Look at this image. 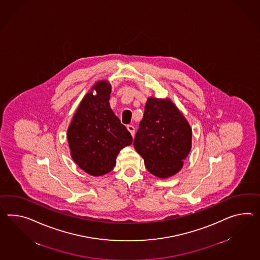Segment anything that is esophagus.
<instances>
[{
  "label": "esophagus",
  "instance_id": "obj_1",
  "mask_svg": "<svg viewBox=\"0 0 260 260\" xmlns=\"http://www.w3.org/2000/svg\"><path fill=\"white\" fill-rule=\"evenodd\" d=\"M127 131H128L133 136L134 133H135V127H133V125H127Z\"/></svg>",
  "mask_w": 260,
  "mask_h": 260
}]
</instances>
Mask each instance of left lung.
Instances as JSON below:
<instances>
[{
	"instance_id": "1",
	"label": "left lung",
	"mask_w": 260,
	"mask_h": 260,
	"mask_svg": "<svg viewBox=\"0 0 260 260\" xmlns=\"http://www.w3.org/2000/svg\"><path fill=\"white\" fill-rule=\"evenodd\" d=\"M190 124L169 99L148 98L133 146L159 178L176 175L191 148Z\"/></svg>"
}]
</instances>
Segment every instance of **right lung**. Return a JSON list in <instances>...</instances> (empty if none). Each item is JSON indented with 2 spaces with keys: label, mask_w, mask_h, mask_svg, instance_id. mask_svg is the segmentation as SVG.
I'll use <instances>...</instances> for the list:
<instances>
[{
  "label": "right lung",
  "mask_w": 260,
  "mask_h": 260,
  "mask_svg": "<svg viewBox=\"0 0 260 260\" xmlns=\"http://www.w3.org/2000/svg\"><path fill=\"white\" fill-rule=\"evenodd\" d=\"M111 91L107 81L96 82L84 95L68 129L71 158L94 177L112 171L119 151L133 143L131 133L110 107Z\"/></svg>",
  "instance_id": "obj_1"
}]
</instances>
